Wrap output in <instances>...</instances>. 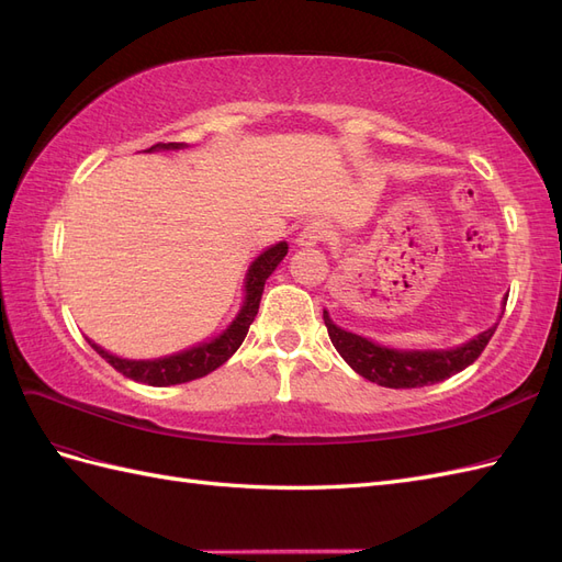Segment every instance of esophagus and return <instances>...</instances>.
Here are the masks:
<instances>
[{
	"label": "esophagus",
	"instance_id": "obj_1",
	"mask_svg": "<svg viewBox=\"0 0 562 562\" xmlns=\"http://www.w3.org/2000/svg\"><path fill=\"white\" fill-rule=\"evenodd\" d=\"M326 236H328V227L323 223H316V220H312V223L302 227V232L297 234L295 241H297L300 248H312V246H316V244L326 239Z\"/></svg>",
	"mask_w": 562,
	"mask_h": 562
}]
</instances>
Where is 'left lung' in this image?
Masks as SVG:
<instances>
[{"instance_id": "1", "label": "left lung", "mask_w": 562, "mask_h": 562, "mask_svg": "<svg viewBox=\"0 0 562 562\" xmlns=\"http://www.w3.org/2000/svg\"><path fill=\"white\" fill-rule=\"evenodd\" d=\"M504 304L506 302H502V314ZM323 321H326L333 347L351 366V370L359 372L361 378L389 389L429 386L457 375V372H462L479 359L481 351L490 342V337L495 335L499 326L497 321L495 326H490L487 330L467 339L464 345H457L450 349H396L380 345L370 337L339 328L330 318L328 310H323Z\"/></svg>"}]
</instances>
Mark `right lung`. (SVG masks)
Wrapping results in <instances>:
<instances>
[{"label":"right lung","instance_id":"add662e5","mask_svg":"<svg viewBox=\"0 0 562 562\" xmlns=\"http://www.w3.org/2000/svg\"><path fill=\"white\" fill-rule=\"evenodd\" d=\"M187 147L190 145L184 143H159L145 151H178ZM285 252H288V244L279 241L274 246L265 248L258 258L250 262L244 279L241 310L236 312V316L229 321V326L223 333H217L211 339H203V342L190 349L159 356V359H122V356H116L95 345L93 339H89V345L103 356L114 370L122 372V375L149 386H171V384H182V382L209 375V372L229 361L232 353L241 347L250 323L255 321V316H258L265 283L271 274H274V269L281 265Z\"/></svg>","mask_w":562,"mask_h":562}]
</instances>
